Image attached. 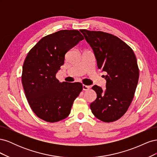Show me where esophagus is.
Returning <instances> with one entry per match:
<instances>
[{"instance_id": "34e87169", "label": "esophagus", "mask_w": 157, "mask_h": 157, "mask_svg": "<svg viewBox=\"0 0 157 157\" xmlns=\"http://www.w3.org/2000/svg\"><path fill=\"white\" fill-rule=\"evenodd\" d=\"M82 89H83V90H88L90 89V86H86V85H83Z\"/></svg>"}]
</instances>
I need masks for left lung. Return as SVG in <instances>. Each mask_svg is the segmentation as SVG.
I'll list each match as a JSON object with an SVG mask.
<instances>
[{"mask_svg":"<svg viewBox=\"0 0 157 157\" xmlns=\"http://www.w3.org/2000/svg\"><path fill=\"white\" fill-rule=\"evenodd\" d=\"M93 49L99 69L105 71L106 89L94 85L96 100L90 104L94 115L111 122L124 115L134 98L140 71L130 47L119 38L103 31L80 29Z\"/></svg>","mask_w":157,"mask_h":157,"instance_id":"1","label":"left lung"}]
</instances>
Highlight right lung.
<instances>
[{
	"label": "right lung",
	"instance_id": "add662e5",
	"mask_svg": "<svg viewBox=\"0 0 157 157\" xmlns=\"http://www.w3.org/2000/svg\"><path fill=\"white\" fill-rule=\"evenodd\" d=\"M84 36L78 30H61L44 36L28 53L21 82L27 101L35 115L48 122L67 117L82 90L80 82H60L56 75L65 55Z\"/></svg>",
	"mask_w": 157,
	"mask_h": 157
}]
</instances>
